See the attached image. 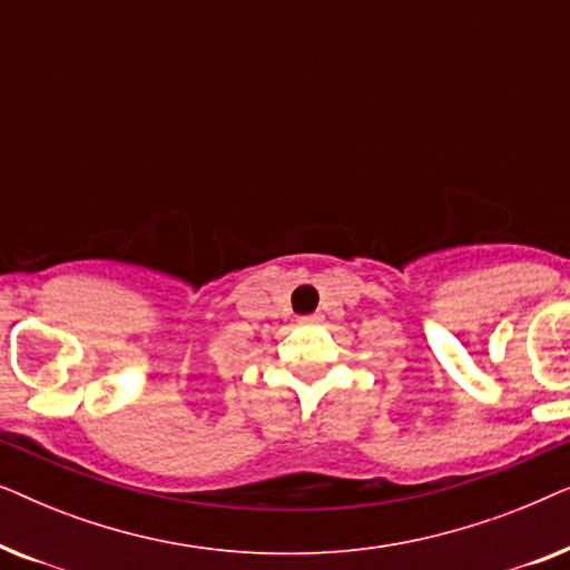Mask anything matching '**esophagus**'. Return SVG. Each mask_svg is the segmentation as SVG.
<instances>
[{
	"label": "esophagus",
	"instance_id": "obj_1",
	"mask_svg": "<svg viewBox=\"0 0 570 570\" xmlns=\"http://www.w3.org/2000/svg\"><path fill=\"white\" fill-rule=\"evenodd\" d=\"M318 316H301V324H316Z\"/></svg>",
	"mask_w": 570,
	"mask_h": 570
}]
</instances>
